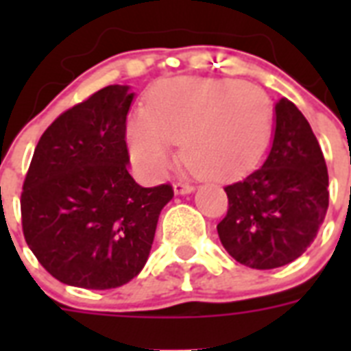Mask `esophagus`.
<instances>
[{
    "label": "esophagus",
    "instance_id": "obj_1",
    "mask_svg": "<svg viewBox=\"0 0 351 351\" xmlns=\"http://www.w3.org/2000/svg\"><path fill=\"white\" fill-rule=\"evenodd\" d=\"M173 189H175L176 195H191V193L195 191V187H193L191 184H182V182L175 184V186H173Z\"/></svg>",
    "mask_w": 351,
    "mask_h": 351
}]
</instances>
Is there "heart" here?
<instances>
[{
  "label": "heart",
  "instance_id": "obj_1",
  "mask_svg": "<svg viewBox=\"0 0 351 351\" xmlns=\"http://www.w3.org/2000/svg\"><path fill=\"white\" fill-rule=\"evenodd\" d=\"M273 104L258 85L233 78L164 80L149 90L145 114L127 123V147L145 175L160 178L176 160V142L208 180L245 175L266 153Z\"/></svg>",
  "mask_w": 351,
  "mask_h": 351
}]
</instances>
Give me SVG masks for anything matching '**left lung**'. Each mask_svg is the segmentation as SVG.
I'll use <instances>...</instances> for the list:
<instances>
[{
    "mask_svg": "<svg viewBox=\"0 0 351 351\" xmlns=\"http://www.w3.org/2000/svg\"><path fill=\"white\" fill-rule=\"evenodd\" d=\"M230 200L217 226L234 261L273 269L299 258L328 211V169L321 145L293 101L275 104L271 149L262 167L224 187Z\"/></svg>",
    "mask_w": 351,
    "mask_h": 351,
    "instance_id": "8db88e82",
    "label": "left lung"
}]
</instances>
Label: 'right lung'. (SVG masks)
<instances>
[{
	"label": "right lung",
	"instance_id": "right-lung-1",
	"mask_svg": "<svg viewBox=\"0 0 351 351\" xmlns=\"http://www.w3.org/2000/svg\"><path fill=\"white\" fill-rule=\"evenodd\" d=\"M129 85H109L47 127L21 193L30 251L60 282L123 286L142 271L171 186H138L129 175Z\"/></svg>",
	"mask_w": 351,
	"mask_h": 351
}]
</instances>
